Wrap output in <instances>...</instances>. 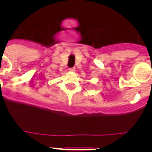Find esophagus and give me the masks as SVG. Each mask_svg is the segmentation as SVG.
Returning <instances> with one entry per match:
<instances>
[{"label": "esophagus", "instance_id": "esophagus-1", "mask_svg": "<svg viewBox=\"0 0 152 152\" xmlns=\"http://www.w3.org/2000/svg\"><path fill=\"white\" fill-rule=\"evenodd\" d=\"M75 71H76V69H75V68H70V69H69V72H74Z\"/></svg>", "mask_w": 152, "mask_h": 152}]
</instances>
